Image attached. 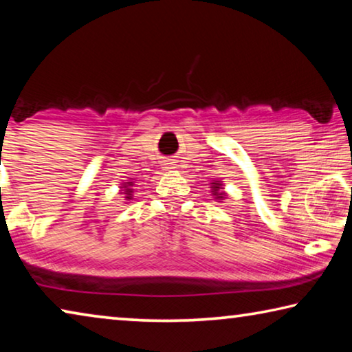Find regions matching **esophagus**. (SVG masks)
Returning a JSON list of instances; mask_svg holds the SVG:
<instances>
[{"mask_svg": "<svg viewBox=\"0 0 352 352\" xmlns=\"http://www.w3.org/2000/svg\"><path fill=\"white\" fill-rule=\"evenodd\" d=\"M168 169H170V168H168Z\"/></svg>", "mask_w": 352, "mask_h": 352, "instance_id": "34e87169", "label": "esophagus"}]
</instances>
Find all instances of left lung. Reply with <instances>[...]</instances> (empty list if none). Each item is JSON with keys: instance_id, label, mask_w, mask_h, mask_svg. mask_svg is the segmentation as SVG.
<instances>
[{"instance_id": "left-lung-1", "label": "left lung", "mask_w": 352, "mask_h": 352, "mask_svg": "<svg viewBox=\"0 0 352 352\" xmlns=\"http://www.w3.org/2000/svg\"><path fill=\"white\" fill-rule=\"evenodd\" d=\"M211 184H212V192H214V195H217L216 199L222 200L225 192H220V194H219V189H220V186H222V183H217V182H216V183H211Z\"/></svg>"}]
</instances>
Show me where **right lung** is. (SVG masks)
Segmentation results:
<instances>
[{"label": "right lung", "instance_id": "add662e5", "mask_svg": "<svg viewBox=\"0 0 352 352\" xmlns=\"http://www.w3.org/2000/svg\"><path fill=\"white\" fill-rule=\"evenodd\" d=\"M129 186H133V183L132 182H127V183H124V194H127L126 195V199H132V189H130Z\"/></svg>", "mask_w": 352, "mask_h": 352}]
</instances>
